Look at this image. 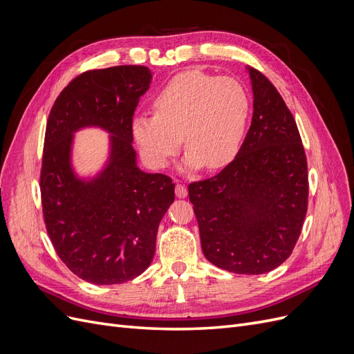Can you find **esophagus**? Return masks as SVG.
Here are the masks:
<instances>
[{
	"mask_svg": "<svg viewBox=\"0 0 354 354\" xmlns=\"http://www.w3.org/2000/svg\"><path fill=\"white\" fill-rule=\"evenodd\" d=\"M176 195H177L178 198H186V196H187V187H186V185L178 183V181H177V185H176Z\"/></svg>",
	"mask_w": 354,
	"mask_h": 354,
	"instance_id": "1",
	"label": "esophagus"
}]
</instances>
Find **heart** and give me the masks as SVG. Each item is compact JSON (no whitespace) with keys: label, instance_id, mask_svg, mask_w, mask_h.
I'll return each mask as SVG.
<instances>
[{"label":"heart","instance_id":"1","mask_svg":"<svg viewBox=\"0 0 354 354\" xmlns=\"http://www.w3.org/2000/svg\"><path fill=\"white\" fill-rule=\"evenodd\" d=\"M250 111V94L238 80L187 71L156 93L155 115L134 118L133 137L151 168H165L183 138L186 168L217 169L239 152Z\"/></svg>","mask_w":354,"mask_h":354}]
</instances>
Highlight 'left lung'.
Here are the masks:
<instances>
[{
    "label": "left lung",
    "instance_id": "8db88e82",
    "mask_svg": "<svg viewBox=\"0 0 354 354\" xmlns=\"http://www.w3.org/2000/svg\"><path fill=\"white\" fill-rule=\"evenodd\" d=\"M248 71V134L217 176L189 185V199L207 260L232 273L261 274L292 254L307 212L308 174L291 111L260 71Z\"/></svg>",
    "mask_w": 354,
    "mask_h": 354
}]
</instances>
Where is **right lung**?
<instances>
[{
	"label": "right lung",
	"mask_w": 354,
	"mask_h": 354,
	"mask_svg": "<svg viewBox=\"0 0 354 354\" xmlns=\"http://www.w3.org/2000/svg\"><path fill=\"white\" fill-rule=\"evenodd\" d=\"M152 75L124 65L87 71L72 80L50 111L39 176L42 216L68 269L95 285L124 283L152 263L156 232L174 202V183L136 165L133 116ZM100 126L111 136L110 162L91 182L70 165L73 133Z\"/></svg>",
	"instance_id": "right-lung-1"
}]
</instances>
